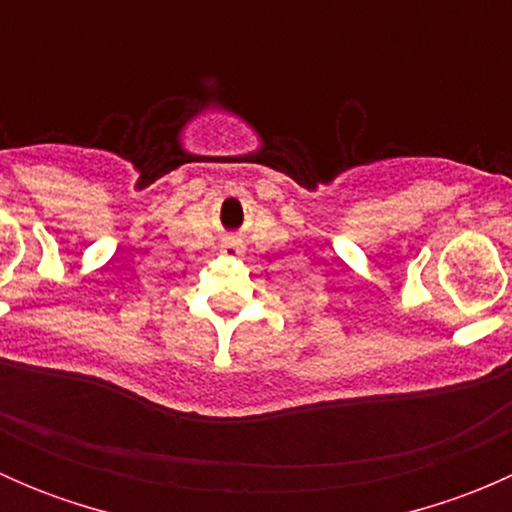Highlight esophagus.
I'll return each mask as SVG.
<instances>
[{"instance_id":"1","label":"esophagus","mask_w":512,"mask_h":512,"mask_svg":"<svg viewBox=\"0 0 512 512\" xmlns=\"http://www.w3.org/2000/svg\"><path fill=\"white\" fill-rule=\"evenodd\" d=\"M223 255H227V257L242 255V245H240V242H235V240L225 242V245H223Z\"/></svg>"}]
</instances>
